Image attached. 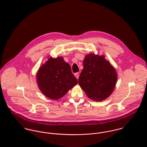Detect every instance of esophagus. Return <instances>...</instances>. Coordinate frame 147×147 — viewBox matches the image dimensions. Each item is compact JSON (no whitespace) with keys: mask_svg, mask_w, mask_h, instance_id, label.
<instances>
[{"mask_svg":"<svg viewBox=\"0 0 147 147\" xmlns=\"http://www.w3.org/2000/svg\"><path fill=\"white\" fill-rule=\"evenodd\" d=\"M74 75H75V77L78 79H79V72H76V73H75Z\"/></svg>","mask_w":147,"mask_h":147,"instance_id":"obj_1","label":"esophagus"}]
</instances>
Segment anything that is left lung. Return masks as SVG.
<instances>
[{
  "label": "left lung",
  "mask_w": 147,
  "mask_h": 147,
  "mask_svg": "<svg viewBox=\"0 0 147 147\" xmlns=\"http://www.w3.org/2000/svg\"><path fill=\"white\" fill-rule=\"evenodd\" d=\"M83 67L79 83L87 96L97 101L110 96L117 83V75L105 57L88 54L84 58Z\"/></svg>",
  "instance_id": "8db88e82"
}]
</instances>
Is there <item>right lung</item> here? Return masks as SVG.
Listing matches in <instances>:
<instances>
[{
    "instance_id": "1",
    "label": "right lung",
    "mask_w": 147,
    "mask_h": 147,
    "mask_svg": "<svg viewBox=\"0 0 147 147\" xmlns=\"http://www.w3.org/2000/svg\"><path fill=\"white\" fill-rule=\"evenodd\" d=\"M37 82L42 93L52 100L61 98L78 83L62 57L50 58L38 69Z\"/></svg>"
}]
</instances>
